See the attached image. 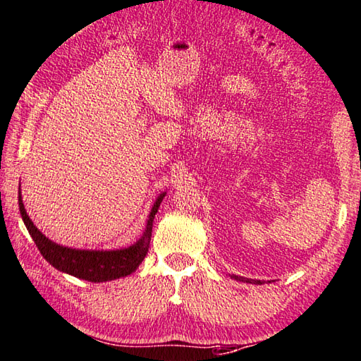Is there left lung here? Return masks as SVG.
Returning <instances> with one entry per match:
<instances>
[{
    "instance_id": "1",
    "label": "left lung",
    "mask_w": 361,
    "mask_h": 361,
    "mask_svg": "<svg viewBox=\"0 0 361 361\" xmlns=\"http://www.w3.org/2000/svg\"><path fill=\"white\" fill-rule=\"evenodd\" d=\"M231 278H234V280H237V281H243V283H255V284H261V281H257V280H248V278L237 276V275H231Z\"/></svg>"
}]
</instances>
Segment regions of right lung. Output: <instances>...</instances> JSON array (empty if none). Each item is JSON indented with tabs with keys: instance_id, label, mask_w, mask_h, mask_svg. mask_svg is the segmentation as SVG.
Here are the masks:
<instances>
[{
	"instance_id": "add662e5",
	"label": "right lung",
	"mask_w": 361,
	"mask_h": 361,
	"mask_svg": "<svg viewBox=\"0 0 361 361\" xmlns=\"http://www.w3.org/2000/svg\"><path fill=\"white\" fill-rule=\"evenodd\" d=\"M163 196H165V193L160 195V198L155 201L151 210V215H149L146 231L141 239L135 245H132V247L116 251H86L61 247V245L47 239V237L34 226L30 216L26 215V210L22 202V195H18V207L20 214H22V219L26 224V229H28V233L32 237L34 243H36L40 255H42L54 269L81 278V280L102 283L116 280V278L121 276H127L138 269V265L147 255L149 242H151L152 235L154 219L160 207V202L163 201Z\"/></svg>"
}]
</instances>
